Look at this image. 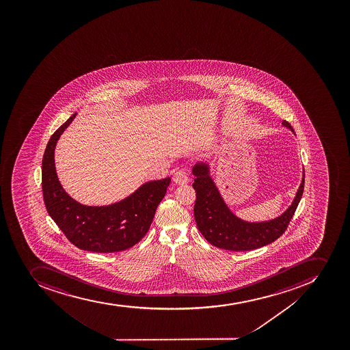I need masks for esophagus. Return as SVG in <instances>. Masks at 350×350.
Instances as JSON below:
<instances>
[{"mask_svg": "<svg viewBox=\"0 0 350 350\" xmlns=\"http://www.w3.org/2000/svg\"><path fill=\"white\" fill-rule=\"evenodd\" d=\"M174 181L176 185H186L188 183L189 178L188 174H187L186 170H183V169H180V170L176 171V174L174 176Z\"/></svg>", "mask_w": 350, "mask_h": 350, "instance_id": "34e87169", "label": "esophagus"}]
</instances>
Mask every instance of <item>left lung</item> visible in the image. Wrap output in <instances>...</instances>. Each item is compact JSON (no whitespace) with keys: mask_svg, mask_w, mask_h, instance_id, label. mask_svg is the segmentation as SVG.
I'll use <instances>...</instances> for the list:
<instances>
[{"mask_svg":"<svg viewBox=\"0 0 350 350\" xmlns=\"http://www.w3.org/2000/svg\"><path fill=\"white\" fill-rule=\"evenodd\" d=\"M282 124L294 133L288 122L283 121ZM192 174L196 176L192 183L196 190L193 215L199 232L211 245L228 251H252L276 241L288 228L304 195V169L297 196L291 206L281 216L269 221L248 223L239 219L229 211L209 176L207 163L196 164L192 167Z\"/></svg>","mask_w":350,"mask_h":350,"instance_id":"obj_1","label":"left lung"}]
</instances>
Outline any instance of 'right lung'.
Returning a JSON list of instances; mask_svg holds the SVG:
<instances>
[{"label":"right lung","instance_id":"add662e5","mask_svg":"<svg viewBox=\"0 0 350 350\" xmlns=\"http://www.w3.org/2000/svg\"><path fill=\"white\" fill-rule=\"evenodd\" d=\"M76 113L50 137L42 158V193L49 216L76 247L114 253L132 247L146 236L170 178L150 181L130 197L102 207L84 206L67 195L55 167V148Z\"/></svg>","mask_w":350,"mask_h":350}]
</instances>
